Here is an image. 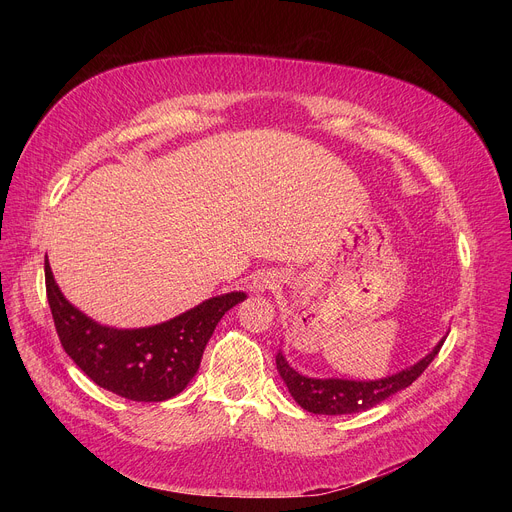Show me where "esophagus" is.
<instances>
[{"label":"esophagus","mask_w":512,"mask_h":512,"mask_svg":"<svg viewBox=\"0 0 512 512\" xmlns=\"http://www.w3.org/2000/svg\"><path fill=\"white\" fill-rule=\"evenodd\" d=\"M273 287H277V277L273 273H259L253 277L251 291L255 296H261L267 289H273Z\"/></svg>","instance_id":"34e87169"}]
</instances>
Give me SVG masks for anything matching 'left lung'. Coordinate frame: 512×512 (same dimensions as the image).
I'll list each match as a JSON object with an SVG mask.
<instances>
[{"label": "left lung", "instance_id": "obj_1", "mask_svg": "<svg viewBox=\"0 0 512 512\" xmlns=\"http://www.w3.org/2000/svg\"><path fill=\"white\" fill-rule=\"evenodd\" d=\"M444 340L446 336L437 342L423 358L413 362L411 367H405L393 375H387L381 379H369V381L338 379V377H332V379L306 377L291 367L281 348L277 350L275 364L287 391L302 409L316 415H350L358 411H367L383 403L391 395L409 387L427 369V364L435 358V354L440 352Z\"/></svg>", "mask_w": 512, "mask_h": 512}]
</instances>
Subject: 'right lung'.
I'll list each match as a JSON object with an SVG mask.
<instances>
[{"instance_id":"right-lung-1","label":"right lung","mask_w":512,"mask_h":512,"mask_svg":"<svg viewBox=\"0 0 512 512\" xmlns=\"http://www.w3.org/2000/svg\"><path fill=\"white\" fill-rule=\"evenodd\" d=\"M46 294L62 348L99 387L129 401L158 403L182 393L194 379L206 342L221 318L247 300L229 291L154 326L115 328L72 306L44 263Z\"/></svg>"}]
</instances>
